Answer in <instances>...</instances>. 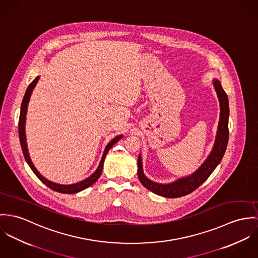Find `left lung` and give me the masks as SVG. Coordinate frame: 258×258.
I'll return each mask as SVG.
<instances>
[{
  "instance_id": "obj_1",
  "label": "left lung",
  "mask_w": 258,
  "mask_h": 258,
  "mask_svg": "<svg viewBox=\"0 0 258 258\" xmlns=\"http://www.w3.org/2000/svg\"><path fill=\"white\" fill-rule=\"evenodd\" d=\"M213 84L218 95L221 112L216 141L210 155L197 171L194 172L193 174L187 177L180 178L170 184H159L149 180L143 173L142 156L139 155V179L143 186L152 193L165 198H179L182 196H186L195 191L200 185H202L221 162L226 152L229 142V99L219 80L215 79L213 81Z\"/></svg>"
}]
</instances>
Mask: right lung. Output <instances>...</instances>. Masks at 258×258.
I'll return each instance as SVG.
<instances>
[{"label": "right lung", "instance_id": "right-lung-1", "mask_svg": "<svg viewBox=\"0 0 258 258\" xmlns=\"http://www.w3.org/2000/svg\"><path fill=\"white\" fill-rule=\"evenodd\" d=\"M39 79V76H37L28 87L27 91H26V94H25V97L23 99V103H22V107H21V115H20V120H19V135H20V142H21V146H22V149H23V153H24V156L26 158V161L28 162V164L29 165V167L31 168V170L33 171V173L36 175V177L42 182L44 183L48 188H50L51 190L53 191H56L58 193H62V194H75V193H78L84 189H86L88 187L92 186L98 179L99 177L101 176V173L103 170V165H104V160H105V157L108 153V151L112 148V146L115 144V143H117L121 138L122 136H117L115 137V139H113L110 143H108V145L106 146L105 148V151L103 153V156H102V159L100 161V164L97 168V170L94 172L91 176H89L87 179L81 181V182H78L76 184H71V185H61V184H57V183H54V182H51L47 179H45L39 172L36 170V168L34 167L33 163L31 162L30 160V157H29V150H28V145H27V140H26V115H27V111H28V105H29V98H30V95L32 93V90L33 88L36 85L37 81Z\"/></svg>", "mask_w": 258, "mask_h": 258}]
</instances>
